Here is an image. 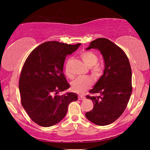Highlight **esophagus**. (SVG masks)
<instances>
[{
  "instance_id": "esophagus-1",
  "label": "esophagus",
  "mask_w": 150,
  "mask_h": 150,
  "mask_svg": "<svg viewBox=\"0 0 150 150\" xmlns=\"http://www.w3.org/2000/svg\"><path fill=\"white\" fill-rule=\"evenodd\" d=\"M78 99L80 100H83L85 99V96H83V95H79L78 96Z\"/></svg>"
}]
</instances>
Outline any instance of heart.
<instances>
[{
	"label": "heart",
	"mask_w": 150,
	"mask_h": 150,
	"mask_svg": "<svg viewBox=\"0 0 150 150\" xmlns=\"http://www.w3.org/2000/svg\"><path fill=\"white\" fill-rule=\"evenodd\" d=\"M81 57L85 64L88 67H92L91 74L95 79H98L102 75L103 69L100 65H96L98 62V56L91 52H84L81 54ZM70 60L67 61L65 65V73L68 77H71L69 72V64ZM93 84V79L90 77H83L76 78L71 82L72 89L76 93H81L87 89Z\"/></svg>",
	"instance_id": "b5f03b06"
}]
</instances>
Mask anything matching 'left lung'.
<instances>
[{"mask_svg": "<svg viewBox=\"0 0 150 150\" xmlns=\"http://www.w3.org/2000/svg\"><path fill=\"white\" fill-rule=\"evenodd\" d=\"M91 49L98 50L102 54L105 69L89 91L97 96H87L94 106L85 116L96 125L106 126L117 120L128 105L132 91V69L124 51L110 40H93L86 50Z\"/></svg>", "mask_w": 150, "mask_h": 150, "instance_id": "8db88e82", "label": "left lung"}]
</instances>
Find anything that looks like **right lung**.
I'll return each instance as SVG.
<instances>
[{"label":"right lung","instance_id":"add662e5","mask_svg":"<svg viewBox=\"0 0 150 150\" xmlns=\"http://www.w3.org/2000/svg\"><path fill=\"white\" fill-rule=\"evenodd\" d=\"M81 45L44 42L25 62L19 80L21 103L30 118L38 125L49 127L59 122L69 103L77 100L75 93L57 94L70 87L63 73L65 59Z\"/></svg>","mask_w":150,"mask_h":150}]
</instances>
